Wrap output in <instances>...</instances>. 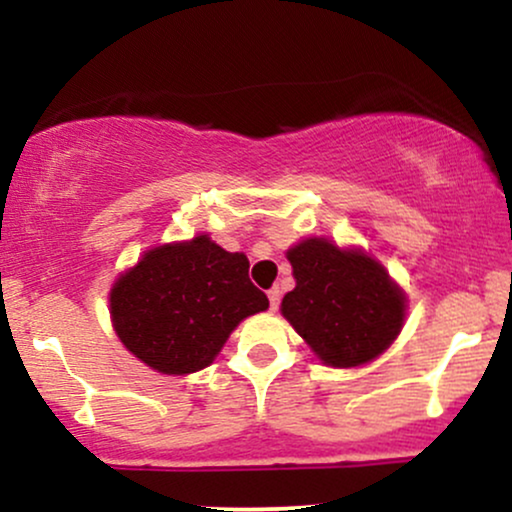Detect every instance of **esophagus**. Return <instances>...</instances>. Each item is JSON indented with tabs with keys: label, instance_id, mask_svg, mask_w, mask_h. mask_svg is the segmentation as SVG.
<instances>
[{
	"label": "esophagus",
	"instance_id": "1",
	"mask_svg": "<svg viewBox=\"0 0 512 512\" xmlns=\"http://www.w3.org/2000/svg\"><path fill=\"white\" fill-rule=\"evenodd\" d=\"M267 298H269V308H272V310L279 308V303H281V291H279V286H274V289H269V291H267Z\"/></svg>",
	"mask_w": 512,
	"mask_h": 512
}]
</instances>
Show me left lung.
I'll list each match as a JSON object with an SVG mask.
<instances>
[{
    "label": "left lung",
    "instance_id": "obj_1",
    "mask_svg": "<svg viewBox=\"0 0 512 512\" xmlns=\"http://www.w3.org/2000/svg\"><path fill=\"white\" fill-rule=\"evenodd\" d=\"M296 289L281 313L310 349L334 368L373 361L395 342L404 322V296L378 262L310 238L286 252Z\"/></svg>",
    "mask_w": 512,
    "mask_h": 512
}]
</instances>
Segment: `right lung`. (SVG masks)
Returning a JSON list of instances; mask_svg holds the SVG:
<instances>
[{
    "instance_id": "add662e5",
    "label": "right lung",
    "mask_w": 512,
    "mask_h": 512,
    "mask_svg": "<svg viewBox=\"0 0 512 512\" xmlns=\"http://www.w3.org/2000/svg\"><path fill=\"white\" fill-rule=\"evenodd\" d=\"M248 269L207 236L149 250L110 291L117 337L158 373L207 368L243 317L269 308Z\"/></svg>"
}]
</instances>
